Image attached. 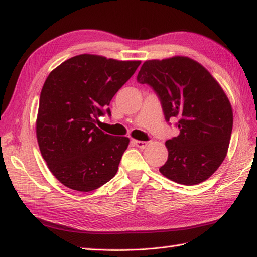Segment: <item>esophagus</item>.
Wrapping results in <instances>:
<instances>
[{
  "label": "esophagus",
  "instance_id": "34e87169",
  "mask_svg": "<svg viewBox=\"0 0 257 257\" xmlns=\"http://www.w3.org/2000/svg\"><path fill=\"white\" fill-rule=\"evenodd\" d=\"M133 144L135 146H137L138 148H141V149L146 148L147 145H148V143H147V141H140V140H133Z\"/></svg>",
  "mask_w": 257,
  "mask_h": 257
}]
</instances>
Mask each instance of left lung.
<instances>
[{
    "label": "left lung",
    "instance_id": "8db88e82",
    "mask_svg": "<svg viewBox=\"0 0 257 257\" xmlns=\"http://www.w3.org/2000/svg\"><path fill=\"white\" fill-rule=\"evenodd\" d=\"M137 81L154 89L169 124L178 120L180 134L166 141L168 160L159 171L184 185L205 181L224 160L233 128L222 87L201 64L183 56L145 62Z\"/></svg>",
    "mask_w": 257,
    "mask_h": 257
}]
</instances>
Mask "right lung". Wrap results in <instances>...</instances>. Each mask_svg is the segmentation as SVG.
<instances>
[{
  "instance_id": "1",
  "label": "right lung",
  "mask_w": 257,
  "mask_h": 257,
  "mask_svg": "<svg viewBox=\"0 0 257 257\" xmlns=\"http://www.w3.org/2000/svg\"><path fill=\"white\" fill-rule=\"evenodd\" d=\"M141 62L83 54L65 61L48 75L38 106L36 136L51 172L65 187L80 192L111 180L129 145L96 127L112 97Z\"/></svg>"
}]
</instances>
